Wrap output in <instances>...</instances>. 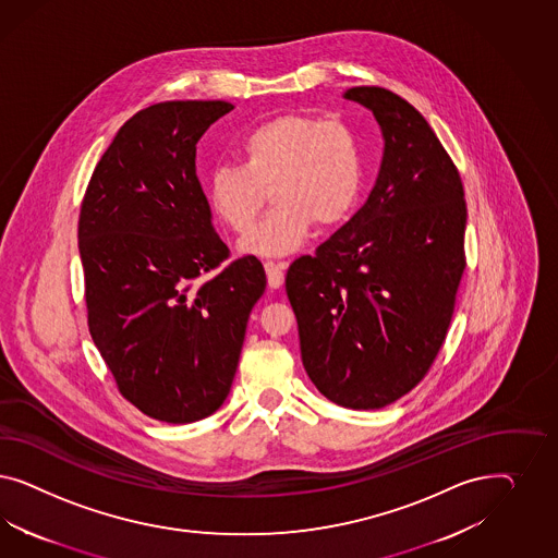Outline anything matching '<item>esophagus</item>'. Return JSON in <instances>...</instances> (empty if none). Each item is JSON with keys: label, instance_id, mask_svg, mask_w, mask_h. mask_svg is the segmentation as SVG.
<instances>
[{"label": "esophagus", "instance_id": "obj_1", "mask_svg": "<svg viewBox=\"0 0 558 558\" xmlns=\"http://www.w3.org/2000/svg\"><path fill=\"white\" fill-rule=\"evenodd\" d=\"M264 268H266V276H268L270 288H280L284 284V268H287V264L266 262Z\"/></svg>", "mask_w": 558, "mask_h": 558}]
</instances>
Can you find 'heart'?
<instances>
[{"instance_id": "1", "label": "heart", "mask_w": 558, "mask_h": 558, "mask_svg": "<svg viewBox=\"0 0 558 558\" xmlns=\"http://www.w3.org/2000/svg\"><path fill=\"white\" fill-rule=\"evenodd\" d=\"M243 166L210 173L208 201L233 233H247L274 201L270 217L241 241V252L287 255L313 222L333 227L350 215L362 186V153L339 120L287 114L259 124L241 143Z\"/></svg>"}]
</instances>
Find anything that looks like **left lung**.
I'll use <instances>...</instances> for the list:
<instances>
[{
	"mask_svg": "<svg viewBox=\"0 0 558 558\" xmlns=\"http://www.w3.org/2000/svg\"><path fill=\"white\" fill-rule=\"evenodd\" d=\"M343 98L372 110L385 155L366 204L287 274L304 371L336 405L380 409L432 368L466 268V201L422 114L385 87Z\"/></svg>",
	"mask_w": 558,
	"mask_h": 558,
	"instance_id": "8db88e82",
	"label": "left lung"
}]
</instances>
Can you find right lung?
<instances>
[{
  "label": "right lung",
  "instance_id": "1",
  "mask_svg": "<svg viewBox=\"0 0 558 558\" xmlns=\"http://www.w3.org/2000/svg\"><path fill=\"white\" fill-rule=\"evenodd\" d=\"M231 110L222 100L138 110L101 155L82 203L89 333L120 395L157 422H198L225 403L266 290L254 255L223 263L229 247L196 175V143Z\"/></svg>",
  "mask_w": 558,
  "mask_h": 558
}]
</instances>
